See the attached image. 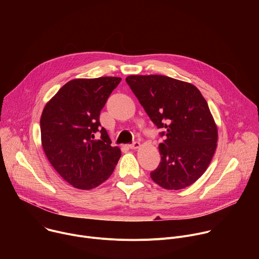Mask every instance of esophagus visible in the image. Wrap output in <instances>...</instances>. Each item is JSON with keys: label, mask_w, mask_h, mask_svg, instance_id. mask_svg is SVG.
<instances>
[{"label": "esophagus", "mask_w": 259, "mask_h": 259, "mask_svg": "<svg viewBox=\"0 0 259 259\" xmlns=\"http://www.w3.org/2000/svg\"><path fill=\"white\" fill-rule=\"evenodd\" d=\"M139 146H140V142L135 141V142H133L132 144H129V149H131V150H136V149H138Z\"/></svg>", "instance_id": "obj_1"}]
</instances>
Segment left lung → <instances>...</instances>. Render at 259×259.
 Returning <instances> with one entry per match:
<instances>
[{
  "label": "left lung",
  "instance_id": "left-lung-1",
  "mask_svg": "<svg viewBox=\"0 0 259 259\" xmlns=\"http://www.w3.org/2000/svg\"><path fill=\"white\" fill-rule=\"evenodd\" d=\"M126 82L158 129L161 162L152 179L166 190L190 187L208 168L217 127L207 101L192 84L161 75L129 76Z\"/></svg>",
  "mask_w": 259,
  "mask_h": 259
}]
</instances>
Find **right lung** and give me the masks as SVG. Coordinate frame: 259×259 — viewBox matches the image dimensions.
Segmentation results:
<instances>
[{
    "instance_id": "obj_1",
    "label": "right lung",
    "mask_w": 259,
    "mask_h": 259,
    "mask_svg": "<svg viewBox=\"0 0 259 259\" xmlns=\"http://www.w3.org/2000/svg\"><path fill=\"white\" fill-rule=\"evenodd\" d=\"M120 82L117 77L69 81L43 110L44 152L57 173L77 189L98 187L121 157L99 122L100 110Z\"/></svg>"
}]
</instances>
